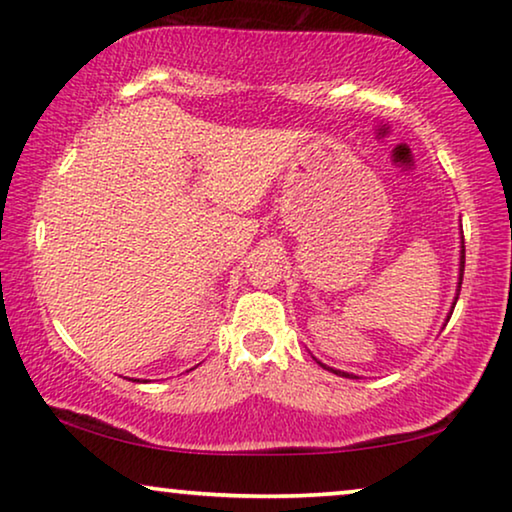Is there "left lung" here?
<instances>
[{
	"mask_svg": "<svg viewBox=\"0 0 512 512\" xmlns=\"http://www.w3.org/2000/svg\"><path fill=\"white\" fill-rule=\"evenodd\" d=\"M459 240H461V249H459V282H457V293H454V303H452V307H450V314H447V319L445 321H450V317H452V310H454V305H457V300H459V291H461V282H464V263H466V249H464V230H461L459 233ZM445 326V324H443ZM314 359V356H312ZM319 363L321 368H326V370H331V373H335V375H342V377H356V375H352V373H345V370H335V368H331V366H326V363H321L319 359H314Z\"/></svg>",
	"mask_w": 512,
	"mask_h": 512,
	"instance_id": "left-lung-1",
	"label": "left lung"
}]
</instances>
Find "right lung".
Segmentation results:
<instances>
[{
	"label": "right lung",
	"mask_w": 512,
	"mask_h": 512,
	"mask_svg": "<svg viewBox=\"0 0 512 512\" xmlns=\"http://www.w3.org/2000/svg\"><path fill=\"white\" fill-rule=\"evenodd\" d=\"M135 382H139V380H135ZM144 382H146V380H144Z\"/></svg>",
	"instance_id": "add662e5"
}]
</instances>
